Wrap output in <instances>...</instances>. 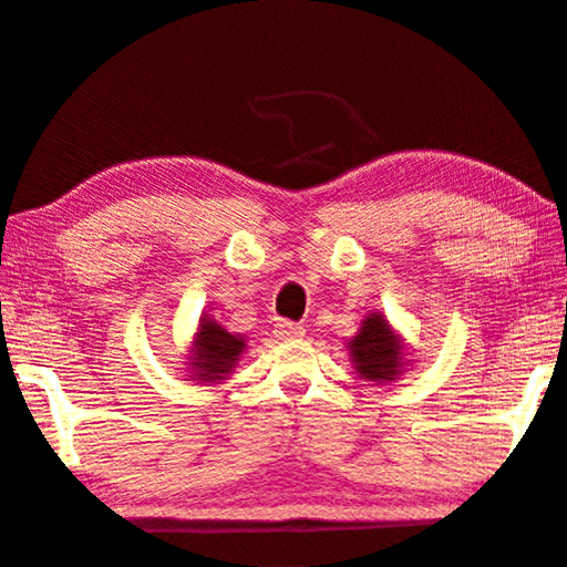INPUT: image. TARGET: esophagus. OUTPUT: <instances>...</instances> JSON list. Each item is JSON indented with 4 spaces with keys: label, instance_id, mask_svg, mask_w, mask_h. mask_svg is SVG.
<instances>
[{
    "label": "esophagus",
    "instance_id": "obj_1",
    "mask_svg": "<svg viewBox=\"0 0 567 567\" xmlns=\"http://www.w3.org/2000/svg\"><path fill=\"white\" fill-rule=\"evenodd\" d=\"M275 336L280 340H298L305 336V328L300 322H292V320H280L275 328Z\"/></svg>",
    "mask_w": 567,
    "mask_h": 567
}]
</instances>
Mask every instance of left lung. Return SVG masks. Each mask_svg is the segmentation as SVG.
<instances>
[{
    "instance_id": "obj_1",
    "label": "left lung",
    "mask_w": 567,
    "mask_h": 567,
    "mask_svg": "<svg viewBox=\"0 0 567 567\" xmlns=\"http://www.w3.org/2000/svg\"><path fill=\"white\" fill-rule=\"evenodd\" d=\"M350 353L358 373L368 381H393L401 373V343L379 312L363 320L361 332L350 340Z\"/></svg>"
}]
</instances>
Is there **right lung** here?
I'll use <instances>...</instances> for the list:
<instances>
[{"instance_id": "add662e5", "label": "right lung", "mask_w": 567, "mask_h": 567, "mask_svg": "<svg viewBox=\"0 0 567 567\" xmlns=\"http://www.w3.org/2000/svg\"><path fill=\"white\" fill-rule=\"evenodd\" d=\"M241 350H245V340L224 330L217 320L202 318L192 350V379L206 383L221 381L224 373H229L239 361Z\"/></svg>"}]
</instances>
